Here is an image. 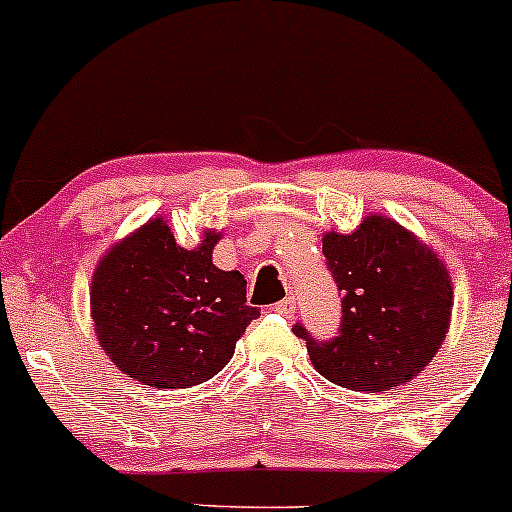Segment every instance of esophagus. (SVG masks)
I'll return each mask as SVG.
<instances>
[{
  "label": "esophagus",
  "mask_w": 512,
  "mask_h": 512,
  "mask_svg": "<svg viewBox=\"0 0 512 512\" xmlns=\"http://www.w3.org/2000/svg\"><path fill=\"white\" fill-rule=\"evenodd\" d=\"M275 310L280 312V315H285V317H292L295 315V297H285V300H280L275 305Z\"/></svg>",
  "instance_id": "esophagus-1"
}]
</instances>
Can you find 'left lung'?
Returning a JSON list of instances; mask_svg holds the SVG:
<instances>
[{"label": "left lung", "mask_w": 512, "mask_h": 512, "mask_svg": "<svg viewBox=\"0 0 512 512\" xmlns=\"http://www.w3.org/2000/svg\"><path fill=\"white\" fill-rule=\"evenodd\" d=\"M322 255L342 292V325L330 342L292 327L312 367L357 393L413 380L440 350L453 315V282L438 252L393 217L367 215L350 235L325 232Z\"/></svg>", "instance_id": "left-lung-1"}]
</instances>
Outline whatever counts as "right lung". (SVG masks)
Masks as SVG:
<instances>
[{"label":"right lung","mask_w":512,"mask_h":512,"mask_svg":"<svg viewBox=\"0 0 512 512\" xmlns=\"http://www.w3.org/2000/svg\"><path fill=\"white\" fill-rule=\"evenodd\" d=\"M222 232L177 245L165 217L114 242L94 267L89 315L99 347L127 377L160 390L215 377L260 312L237 270L212 265Z\"/></svg>","instance_id":"1"}]
</instances>
